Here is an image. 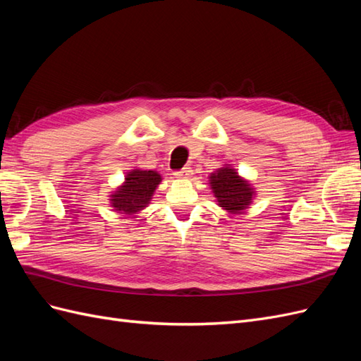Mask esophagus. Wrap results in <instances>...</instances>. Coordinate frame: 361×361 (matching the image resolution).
Segmentation results:
<instances>
[{"label":"esophagus","instance_id":"esophagus-1","mask_svg":"<svg viewBox=\"0 0 361 361\" xmlns=\"http://www.w3.org/2000/svg\"><path fill=\"white\" fill-rule=\"evenodd\" d=\"M192 174V170L190 169V167H185V169H182V170H179V171H174V176H176L178 179H190V176Z\"/></svg>","mask_w":361,"mask_h":361}]
</instances>
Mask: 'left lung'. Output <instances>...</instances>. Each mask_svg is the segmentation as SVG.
Masks as SVG:
<instances>
[{
  "mask_svg": "<svg viewBox=\"0 0 361 361\" xmlns=\"http://www.w3.org/2000/svg\"><path fill=\"white\" fill-rule=\"evenodd\" d=\"M207 179L216 204L228 214L245 211L257 194L253 183L243 178L232 164H224L223 167L212 171Z\"/></svg>",
  "mask_w": 361,
  "mask_h": 361,
  "instance_id": "obj_1",
  "label": "left lung"
}]
</instances>
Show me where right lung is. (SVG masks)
I'll list each match as a JSON object with an SVG mask.
<instances>
[{"label":"right lung","mask_w":361,"mask_h":361,"mask_svg":"<svg viewBox=\"0 0 361 361\" xmlns=\"http://www.w3.org/2000/svg\"><path fill=\"white\" fill-rule=\"evenodd\" d=\"M162 176L157 170L133 169L126 173L125 180L110 192V206L118 214L138 216L154 199V192Z\"/></svg>","instance_id":"add662e5"}]
</instances>
